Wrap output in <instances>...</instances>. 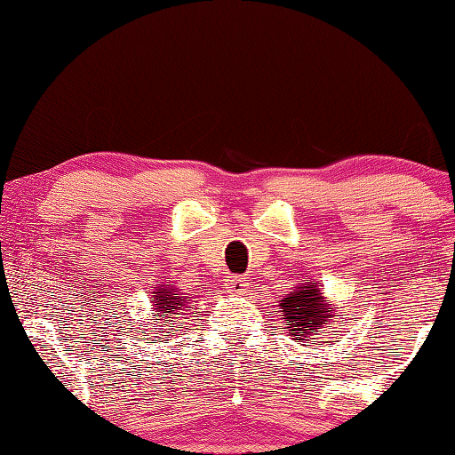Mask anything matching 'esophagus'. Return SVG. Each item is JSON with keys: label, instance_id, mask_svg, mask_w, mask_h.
Masks as SVG:
<instances>
[{"label": "esophagus", "instance_id": "34e87169", "mask_svg": "<svg viewBox=\"0 0 455 455\" xmlns=\"http://www.w3.org/2000/svg\"><path fill=\"white\" fill-rule=\"evenodd\" d=\"M225 287L230 295H244L246 289H249V283L241 279V276H230V279H227Z\"/></svg>", "mask_w": 455, "mask_h": 455}]
</instances>
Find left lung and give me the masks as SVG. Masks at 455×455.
<instances>
[{"label":"left lung","mask_w":455,"mask_h":455,"mask_svg":"<svg viewBox=\"0 0 455 455\" xmlns=\"http://www.w3.org/2000/svg\"><path fill=\"white\" fill-rule=\"evenodd\" d=\"M281 317L287 323L289 337L297 343H305L313 335H321L327 327L335 325L339 307L323 295L319 281H299L279 301ZM329 343V341H327Z\"/></svg>","instance_id":"1"}]
</instances>
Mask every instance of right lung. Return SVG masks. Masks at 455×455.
<instances>
[{
  "label": "right lung",
  "mask_w": 455,
  "mask_h": 455,
  "mask_svg": "<svg viewBox=\"0 0 455 455\" xmlns=\"http://www.w3.org/2000/svg\"><path fill=\"white\" fill-rule=\"evenodd\" d=\"M182 289H176L172 284H156L152 291V319H156L152 325L158 327H172L176 325L174 319H179V315L182 311L188 309L190 297L187 292H180ZM179 331V329H174ZM166 333V329H164ZM156 335H160V331H156ZM152 339V337H150ZM163 337H158V341Z\"/></svg>",
  "instance_id": "add662e5"
}]
</instances>
